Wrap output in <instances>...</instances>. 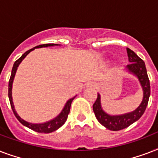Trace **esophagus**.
Returning a JSON list of instances; mask_svg holds the SVG:
<instances>
[{
	"mask_svg": "<svg viewBox=\"0 0 158 158\" xmlns=\"http://www.w3.org/2000/svg\"><path fill=\"white\" fill-rule=\"evenodd\" d=\"M88 85H89V87H91V88H95L97 86L96 83H94V82H90Z\"/></svg>",
	"mask_w": 158,
	"mask_h": 158,
	"instance_id": "obj_1",
	"label": "esophagus"
}]
</instances>
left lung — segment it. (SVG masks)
<instances>
[{"label":"left lung","mask_w":158,"mask_h":158,"mask_svg":"<svg viewBox=\"0 0 158 158\" xmlns=\"http://www.w3.org/2000/svg\"><path fill=\"white\" fill-rule=\"evenodd\" d=\"M126 50H127L129 61L130 62L126 68L130 73L135 74L138 77L143 91V98L139 106L132 112L126 113L120 115H110L104 112L102 109L101 101H100L101 97L98 94V98L93 105L95 116L103 126H105L108 130L113 131L123 130L132 125L135 121H137L144 113L150 96V82L144 62L132 50H130V48H126Z\"/></svg>","instance_id":"left-lung-1"}]
</instances>
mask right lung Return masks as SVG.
<instances>
[{
    "label": "right lung",
    "instance_id": "obj_1",
    "mask_svg": "<svg viewBox=\"0 0 158 158\" xmlns=\"http://www.w3.org/2000/svg\"><path fill=\"white\" fill-rule=\"evenodd\" d=\"M57 45V44H54V43H48V44H42V45L37 46L35 48H32L30 50L27 51L25 53H23L22 56H21L17 60H16L15 63H14L13 68H12V71H11V75L10 78V80H9V88H8V96L9 99H10V102L11 108H12V110H13L14 114L15 115V117L18 119V120L19 122L23 125L26 127L29 128L31 130H34L36 132L38 133H45V134H48V133H52L55 130H56L57 129H59L60 127H61L62 125H64V122L66 121L67 117H68V115L69 113V110H70V106H71L72 102L74 100V98L69 99V101L67 102L65 106H64V109L61 110V112L60 113L59 115L56 116V117L53 119V120L48 121V122L43 123V124H32V123H28L27 121H25L23 119H21L19 117V115L16 113L15 110V107H14L13 101H12V96H11V90H12V84H13L14 78H15V75L16 70H17V68H18L19 64H20V62L23 60V59L24 57L30 52L31 51L34 50L35 48H46V47H52V46Z\"/></svg>",
    "mask_w": 158,
    "mask_h": 158
}]
</instances>
